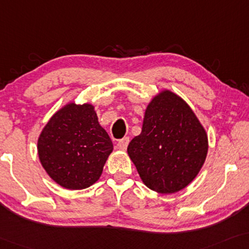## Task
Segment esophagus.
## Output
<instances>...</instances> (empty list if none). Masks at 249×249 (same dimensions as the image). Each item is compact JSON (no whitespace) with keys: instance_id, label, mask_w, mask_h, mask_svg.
<instances>
[{"instance_id":"obj_1","label":"esophagus","mask_w":249,"mask_h":249,"mask_svg":"<svg viewBox=\"0 0 249 249\" xmlns=\"http://www.w3.org/2000/svg\"><path fill=\"white\" fill-rule=\"evenodd\" d=\"M128 142H129L128 138H124V139L120 140V141L117 142V149L122 150V151H125L126 148H127V145H128Z\"/></svg>"}]
</instances>
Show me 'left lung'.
Wrapping results in <instances>:
<instances>
[{"label": "left lung", "mask_w": 249, "mask_h": 249, "mask_svg": "<svg viewBox=\"0 0 249 249\" xmlns=\"http://www.w3.org/2000/svg\"><path fill=\"white\" fill-rule=\"evenodd\" d=\"M208 149V134L190 105L163 89L146 106L141 134L129 142L127 153L146 187L174 194L195 179Z\"/></svg>", "instance_id": "obj_1"}]
</instances>
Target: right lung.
<instances>
[{
  "instance_id": "add662e5",
  "label": "right lung",
  "mask_w": 249,
  "mask_h": 249,
  "mask_svg": "<svg viewBox=\"0 0 249 249\" xmlns=\"http://www.w3.org/2000/svg\"><path fill=\"white\" fill-rule=\"evenodd\" d=\"M113 142L92 104L70 101L41 129L37 151L48 176L66 190H83L99 179Z\"/></svg>"
}]
</instances>
